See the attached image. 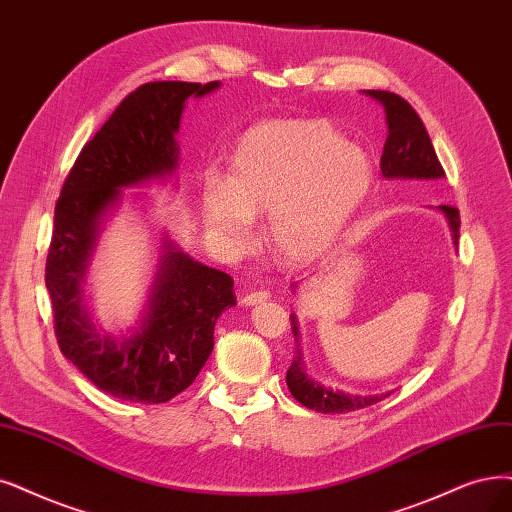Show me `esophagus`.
Wrapping results in <instances>:
<instances>
[{
    "instance_id": "obj_1",
    "label": "esophagus",
    "mask_w": 512,
    "mask_h": 512,
    "mask_svg": "<svg viewBox=\"0 0 512 512\" xmlns=\"http://www.w3.org/2000/svg\"><path fill=\"white\" fill-rule=\"evenodd\" d=\"M270 299V293L268 291H251V293H246L244 297H242V306H259V304H263V301H268Z\"/></svg>"
}]
</instances>
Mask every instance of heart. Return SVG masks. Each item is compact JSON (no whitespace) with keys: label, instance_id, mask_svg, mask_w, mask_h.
<instances>
[{"label":"heart","instance_id":"1","mask_svg":"<svg viewBox=\"0 0 512 512\" xmlns=\"http://www.w3.org/2000/svg\"><path fill=\"white\" fill-rule=\"evenodd\" d=\"M373 164L325 120H270L240 137L227 181L208 177L200 204L206 230L230 253L249 246L266 217L272 255L301 266L323 253L365 202Z\"/></svg>","mask_w":512,"mask_h":512}]
</instances>
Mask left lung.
I'll use <instances>...</instances> for the list:
<instances>
[{
	"instance_id": "1",
	"label": "left lung",
	"mask_w": 512,
	"mask_h": 512,
	"mask_svg": "<svg viewBox=\"0 0 512 512\" xmlns=\"http://www.w3.org/2000/svg\"><path fill=\"white\" fill-rule=\"evenodd\" d=\"M367 97L380 101L386 111V124H388V137L384 143V154L380 160L382 175L386 179H443L445 170L434 154L432 141L426 132L424 122L420 120L415 109L399 94L386 92V90H365ZM439 211L445 215L451 232H453V244H458L460 238V211L456 206L441 204ZM291 329L295 335V356L293 363L287 371V386L293 394V399L299 401L304 407L314 409L318 413H348L356 409H365L369 405H375L384 401L386 394L375 396H363V394H346L339 390H331L314 382L306 373L304 358H301L299 350V329L297 320L291 316Z\"/></svg>"
}]
</instances>
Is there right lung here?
Returning a JSON list of instances; mask_svg holds the SVG:
<instances>
[{"label": "right lung", "mask_w": 512, "mask_h": 512, "mask_svg": "<svg viewBox=\"0 0 512 512\" xmlns=\"http://www.w3.org/2000/svg\"><path fill=\"white\" fill-rule=\"evenodd\" d=\"M219 82H149L118 105L84 149L54 206L46 289L61 352L99 390L130 403H166L192 386L213 352L223 310L236 306L230 274L164 240L147 312L132 335H109L84 308V276L99 230L122 189L175 173L181 113Z\"/></svg>", "instance_id": "right-lung-1"}]
</instances>
